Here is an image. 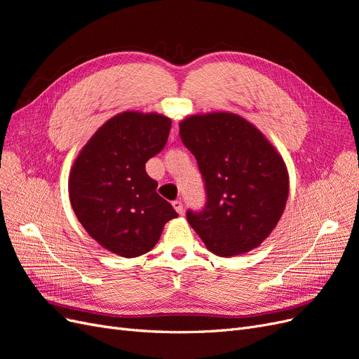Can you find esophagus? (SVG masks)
I'll use <instances>...</instances> for the list:
<instances>
[{
	"label": "esophagus",
	"instance_id": "34e87169",
	"mask_svg": "<svg viewBox=\"0 0 359 359\" xmlns=\"http://www.w3.org/2000/svg\"><path fill=\"white\" fill-rule=\"evenodd\" d=\"M172 206H173V208H175V211H177L178 214H182V212H184V206H182V202H181V201H173V202H172Z\"/></svg>",
	"mask_w": 359,
	"mask_h": 359
}]
</instances>
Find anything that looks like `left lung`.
I'll list each match as a JSON object with an SVG mask.
<instances>
[{"label":"left lung","instance_id":"left-lung-1","mask_svg":"<svg viewBox=\"0 0 359 359\" xmlns=\"http://www.w3.org/2000/svg\"><path fill=\"white\" fill-rule=\"evenodd\" d=\"M182 144L198 161L206 203L187 220L206 248L231 257L266 240L285 211L289 173L277 149L240 115L212 112L180 123Z\"/></svg>","mask_w":359,"mask_h":359}]
</instances>
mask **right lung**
Segmentation results:
<instances>
[{
	"mask_svg": "<svg viewBox=\"0 0 359 359\" xmlns=\"http://www.w3.org/2000/svg\"><path fill=\"white\" fill-rule=\"evenodd\" d=\"M170 126V118L156 112H121L97 130L73 163L72 208L93 240L118 256L148 253L163 226L178 217L145 170L165 148Z\"/></svg>",
	"mask_w": 359,
	"mask_h": 359,
	"instance_id": "obj_1",
	"label": "right lung"
}]
</instances>
